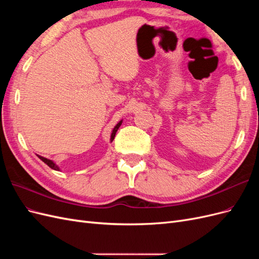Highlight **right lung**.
<instances>
[{"label":"right lung","mask_w":259,"mask_h":259,"mask_svg":"<svg viewBox=\"0 0 259 259\" xmlns=\"http://www.w3.org/2000/svg\"><path fill=\"white\" fill-rule=\"evenodd\" d=\"M122 122H123V120H121L119 123H117L115 126H114V128L112 130V133H111V136H110V143H112L113 142V139H114V137H115V134H116V132H117V130H119V127L121 126V124H122ZM37 155V158L40 159L41 161H43L45 164H48V165L52 168V169H54V170H60V167L57 165L56 163H55L53 160H50V159H46V158H44V156H41V155H38V154H36Z\"/></svg>","instance_id":"obj_1"}]
</instances>
